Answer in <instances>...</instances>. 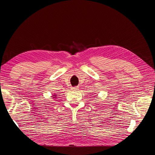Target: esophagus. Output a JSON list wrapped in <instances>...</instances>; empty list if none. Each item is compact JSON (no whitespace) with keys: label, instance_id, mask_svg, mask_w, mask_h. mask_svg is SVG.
<instances>
[{"label":"esophagus","instance_id":"esophagus-1","mask_svg":"<svg viewBox=\"0 0 155 155\" xmlns=\"http://www.w3.org/2000/svg\"><path fill=\"white\" fill-rule=\"evenodd\" d=\"M72 91H77V90H78V87H72Z\"/></svg>","mask_w":155,"mask_h":155}]
</instances>
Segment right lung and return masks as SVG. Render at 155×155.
Returning a JSON list of instances; mask_svg holds the SVG:
<instances>
[{"label": "right lung", "mask_w": 155, "mask_h": 155, "mask_svg": "<svg viewBox=\"0 0 155 155\" xmlns=\"http://www.w3.org/2000/svg\"><path fill=\"white\" fill-rule=\"evenodd\" d=\"M56 96H57V95L54 94L53 96V98H56Z\"/></svg>", "instance_id": "obj_1"}]
</instances>
